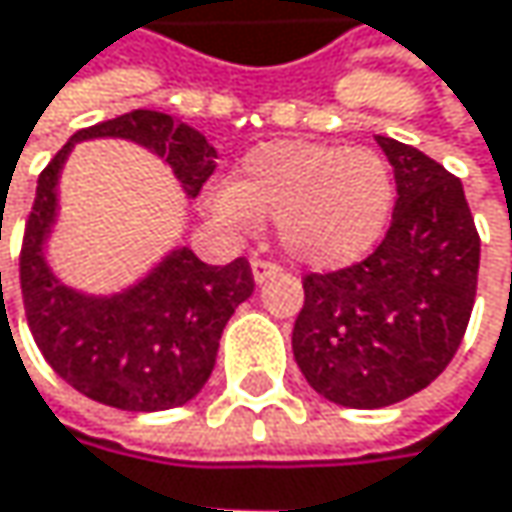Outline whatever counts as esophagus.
Masks as SVG:
<instances>
[{"mask_svg":"<svg viewBox=\"0 0 512 512\" xmlns=\"http://www.w3.org/2000/svg\"><path fill=\"white\" fill-rule=\"evenodd\" d=\"M252 275H255L257 284H263L266 278L278 275V263H272V260H263V257H255V260H252Z\"/></svg>","mask_w":512,"mask_h":512,"instance_id":"esophagus-1","label":"esophagus"}]
</instances>
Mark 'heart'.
I'll list each match as a JSON object with an SVG mask.
<instances>
[{
	"instance_id": "obj_1",
	"label": "heart",
	"mask_w": 512,
	"mask_h": 512,
	"mask_svg": "<svg viewBox=\"0 0 512 512\" xmlns=\"http://www.w3.org/2000/svg\"><path fill=\"white\" fill-rule=\"evenodd\" d=\"M210 204L237 228H255L266 216L293 260L341 269L382 240L394 210V174L373 148L269 142L243 159L237 183L210 192Z\"/></svg>"
}]
</instances>
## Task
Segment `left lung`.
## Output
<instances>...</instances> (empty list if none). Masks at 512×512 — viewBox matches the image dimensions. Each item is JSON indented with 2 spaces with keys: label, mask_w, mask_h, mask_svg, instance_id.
<instances>
[{
  "label": "left lung",
  "mask_w": 512,
  "mask_h": 512,
  "mask_svg": "<svg viewBox=\"0 0 512 512\" xmlns=\"http://www.w3.org/2000/svg\"><path fill=\"white\" fill-rule=\"evenodd\" d=\"M397 201L373 255L305 275L293 356L308 385L350 409H382L427 388L457 356L474 308L480 237L462 183L388 136Z\"/></svg>",
  "instance_id": "left-lung-1"
}]
</instances>
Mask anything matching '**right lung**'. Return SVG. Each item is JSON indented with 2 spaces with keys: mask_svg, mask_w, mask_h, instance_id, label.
I'll return each mask as SVG.
<instances>
[{
  "mask_svg": "<svg viewBox=\"0 0 512 512\" xmlns=\"http://www.w3.org/2000/svg\"><path fill=\"white\" fill-rule=\"evenodd\" d=\"M88 139H127L154 151L189 198L201 192L219 156L195 127L154 109H133L73 133L38 177L23 234L20 287L29 329L52 370L79 394L127 412L183 406L210 379L225 323L255 290L252 266L246 257L210 266L177 246L142 281L112 296L61 284L44 246L58 216L64 159Z\"/></svg>",
  "mask_w": 512,
  "mask_h": 512,
  "instance_id": "add662e5",
  "label": "right lung"
}]
</instances>
